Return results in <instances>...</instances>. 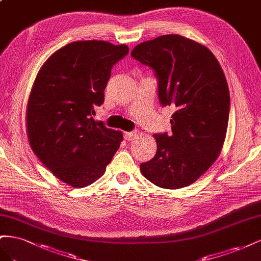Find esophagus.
<instances>
[{"mask_svg":"<svg viewBox=\"0 0 261 261\" xmlns=\"http://www.w3.org/2000/svg\"><path fill=\"white\" fill-rule=\"evenodd\" d=\"M138 130H135V131H131V132H124V135H123V137H124V139L125 140H128V141H132V140H135L136 139V137L138 136Z\"/></svg>","mask_w":261,"mask_h":261,"instance_id":"esophagus-1","label":"esophagus"}]
</instances>
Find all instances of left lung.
Here are the masks:
<instances>
[{"mask_svg":"<svg viewBox=\"0 0 261 261\" xmlns=\"http://www.w3.org/2000/svg\"><path fill=\"white\" fill-rule=\"evenodd\" d=\"M131 56L158 79L163 107L173 106L172 133H155L158 151L140 165L146 179L166 189L195 182L218 159L229 115V92L217 58L179 35L141 42Z\"/></svg>","mask_w":261,"mask_h":261,"instance_id":"obj_1","label":"left lung"}]
</instances>
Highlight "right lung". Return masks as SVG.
Segmentation results:
<instances>
[{
    "label": "right lung",
    "instance_id": "add662e5",
    "mask_svg": "<svg viewBox=\"0 0 261 261\" xmlns=\"http://www.w3.org/2000/svg\"><path fill=\"white\" fill-rule=\"evenodd\" d=\"M129 54L125 44L75 41L44 62L27 103L29 144L44 166L74 188L105 173L123 139L94 119L113 66Z\"/></svg>",
    "mask_w": 261,
    "mask_h": 261
}]
</instances>
